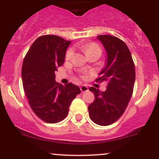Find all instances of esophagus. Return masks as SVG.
<instances>
[{
  "instance_id": "esophagus-1",
  "label": "esophagus",
  "mask_w": 159,
  "mask_h": 159,
  "mask_svg": "<svg viewBox=\"0 0 159 159\" xmlns=\"http://www.w3.org/2000/svg\"><path fill=\"white\" fill-rule=\"evenodd\" d=\"M80 89H81V92L82 93H84V92H87V91H88V88L86 86V85H82V86L80 87Z\"/></svg>"
}]
</instances>
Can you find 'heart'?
I'll return each instance as SVG.
<instances>
[{"label":"heart","mask_w":159,"mask_h":159,"mask_svg":"<svg viewBox=\"0 0 159 159\" xmlns=\"http://www.w3.org/2000/svg\"><path fill=\"white\" fill-rule=\"evenodd\" d=\"M82 49H84L85 53H86L88 56V55L91 54V53L95 52H98L101 53V50L100 49L99 46L97 45L96 43H88V44L84 45V46H82ZM72 56H73V49H68L66 52V59L70 60L71 58V57H72Z\"/></svg>","instance_id":"1"}]
</instances>
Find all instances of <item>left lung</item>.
Returning <instances> with one entry per match:
<instances>
[{
  "label": "left lung",
  "instance_id": "8db88e82",
  "mask_svg": "<svg viewBox=\"0 0 159 159\" xmlns=\"http://www.w3.org/2000/svg\"><path fill=\"white\" fill-rule=\"evenodd\" d=\"M107 54V66L101 71L96 82L106 81L107 90L100 91L89 88L95 100L88 106L89 116L96 124L108 126L124 113L133 92L136 71L131 53L126 43L110 35H100Z\"/></svg>",
  "mask_w": 159,
  "mask_h": 159
}]
</instances>
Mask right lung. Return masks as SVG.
<instances>
[{
    "label": "right lung",
    "mask_w": 159,
    "mask_h": 159,
    "mask_svg": "<svg viewBox=\"0 0 159 159\" xmlns=\"http://www.w3.org/2000/svg\"><path fill=\"white\" fill-rule=\"evenodd\" d=\"M71 41L55 35L39 36L28 50L22 66L23 89L35 114L46 123L66 117L71 101L81 93L72 83L63 86L55 81V71L62 66Z\"/></svg>",
    "instance_id": "obj_1"
}]
</instances>
